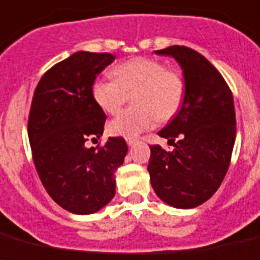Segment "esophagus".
I'll return each instance as SVG.
<instances>
[{
  "instance_id": "1",
  "label": "esophagus",
  "mask_w": 260,
  "mask_h": 260,
  "mask_svg": "<svg viewBox=\"0 0 260 260\" xmlns=\"http://www.w3.org/2000/svg\"><path fill=\"white\" fill-rule=\"evenodd\" d=\"M126 142H127L128 146H132V145H134L137 142V140L136 138H126Z\"/></svg>"
}]
</instances>
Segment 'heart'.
I'll return each instance as SVG.
<instances>
[{
  "mask_svg": "<svg viewBox=\"0 0 260 260\" xmlns=\"http://www.w3.org/2000/svg\"><path fill=\"white\" fill-rule=\"evenodd\" d=\"M115 78L96 79L92 96L103 111L115 114L133 95V107L123 110L109 123L113 136L132 138L159 120L180 113L186 96V82L177 68L166 67L155 57H134L114 68Z\"/></svg>",
  "mask_w": 260,
  "mask_h": 260,
  "instance_id": "b5f03b06",
  "label": "heart"
}]
</instances>
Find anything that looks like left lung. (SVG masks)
Returning a JSON list of instances; mask_svg holds the SVG:
<instances>
[{"label":"left lung","mask_w":260,"mask_h":260,"mask_svg":"<svg viewBox=\"0 0 260 260\" xmlns=\"http://www.w3.org/2000/svg\"><path fill=\"white\" fill-rule=\"evenodd\" d=\"M155 53L173 56L180 63L186 96L180 113L158 133L173 150L150 146L147 170L161 200L176 208H194L213 196L231 162L234 98L221 74L192 48L173 45Z\"/></svg>","instance_id":"8db88e82"}]
</instances>
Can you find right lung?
<instances>
[{"mask_svg": "<svg viewBox=\"0 0 260 260\" xmlns=\"http://www.w3.org/2000/svg\"><path fill=\"white\" fill-rule=\"evenodd\" d=\"M114 59L106 52H76L49 68L33 94L28 118L33 162L48 194L68 212L94 213L115 194L126 141L110 137L105 145L86 146L103 134L107 117L92 96V84Z\"/></svg>", "mask_w": 260, "mask_h": 260, "instance_id": "obj_1", "label": "right lung"}]
</instances>
